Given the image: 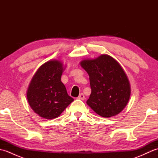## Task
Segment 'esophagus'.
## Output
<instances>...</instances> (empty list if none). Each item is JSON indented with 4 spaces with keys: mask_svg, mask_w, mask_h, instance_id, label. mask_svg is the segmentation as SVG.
Segmentation results:
<instances>
[{
    "mask_svg": "<svg viewBox=\"0 0 158 158\" xmlns=\"http://www.w3.org/2000/svg\"><path fill=\"white\" fill-rule=\"evenodd\" d=\"M78 99H79V100H84L85 99V96H84V94H79V96H78V98H77Z\"/></svg>",
    "mask_w": 158,
    "mask_h": 158,
    "instance_id": "34e87169",
    "label": "esophagus"
}]
</instances>
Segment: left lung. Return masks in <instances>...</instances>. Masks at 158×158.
Listing matches in <instances>:
<instances>
[{
    "instance_id": "obj_1",
    "label": "left lung",
    "mask_w": 158,
    "mask_h": 158,
    "mask_svg": "<svg viewBox=\"0 0 158 158\" xmlns=\"http://www.w3.org/2000/svg\"><path fill=\"white\" fill-rule=\"evenodd\" d=\"M80 65L89 77L92 92L86 102L88 105L106 118L122 112L130 100L131 88L119 63L109 55L102 54L83 60Z\"/></svg>"
}]
</instances>
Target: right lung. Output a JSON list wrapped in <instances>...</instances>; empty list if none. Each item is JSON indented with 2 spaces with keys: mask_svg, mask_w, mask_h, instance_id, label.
Segmentation results:
<instances>
[{
  "mask_svg": "<svg viewBox=\"0 0 158 158\" xmlns=\"http://www.w3.org/2000/svg\"><path fill=\"white\" fill-rule=\"evenodd\" d=\"M66 66L58 60H50L39 67L27 89L30 106L41 117H58L74 99L67 94L61 76Z\"/></svg>",
  "mask_w": 158,
  "mask_h": 158,
  "instance_id": "right-lung-1",
  "label": "right lung"
}]
</instances>
